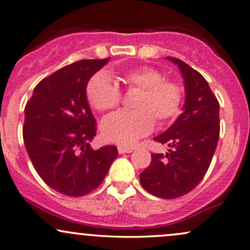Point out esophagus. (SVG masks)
Masks as SVG:
<instances>
[{"instance_id":"obj_1","label":"esophagus","mask_w":250,"mask_h":250,"mask_svg":"<svg viewBox=\"0 0 250 250\" xmlns=\"http://www.w3.org/2000/svg\"><path fill=\"white\" fill-rule=\"evenodd\" d=\"M118 152H119V154L132 153L133 152V148H132V147H127V146H118Z\"/></svg>"}]
</instances>
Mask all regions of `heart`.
Wrapping results in <instances>:
<instances>
[{
  "label": "heart",
  "instance_id": "b5f03b06",
  "mask_svg": "<svg viewBox=\"0 0 250 250\" xmlns=\"http://www.w3.org/2000/svg\"><path fill=\"white\" fill-rule=\"evenodd\" d=\"M128 89H139L132 111H118L102 122V133L106 140L120 145H134L149 134L154 119L168 122L181 109L183 92L176 82L166 80L160 70L148 66L134 67L120 74ZM85 94L89 103L98 111H107L120 103L118 85L105 72L95 74L87 83Z\"/></svg>",
  "mask_w": 250,
  "mask_h": 250
}]
</instances>
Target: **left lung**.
<instances>
[{
  "label": "left lung",
  "mask_w": 250,
  "mask_h": 250,
  "mask_svg": "<svg viewBox=\"0 0 250 250\" xmlns=\"http://www.w3.org/2000/svg\"><path fill=\"white\" fill-rule=\"evenodd\" d=\"M184 82L183 112L167 131L154 138L168 145L166 154H152V162L140 174V183L152 195L177 198L195 189L208 171L220 132L219 103L202 74L176 58Z\"/></svg>",
  "instance_id": "obj_1"
}]
</instances>
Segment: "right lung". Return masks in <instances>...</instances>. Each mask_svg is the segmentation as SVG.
<instances>
[{"label":"right lung","instance_id":"add662e5","mask_svg":"<svg viewBox=\"0 0 250 250\" xmlns=\"http://www.w3.org/2000/svg\"><path fill=\"white\" fill-rule=\"evenodd\" d=\"M110 58L80 60L36 85L26 103L23 138L42 181L62 195L84 196L103 182L118 155L113 145L92 149L96 120L89 107L87 83Z\"/></svg>","mask_w":250,"mask_h":250}]
</instances>
